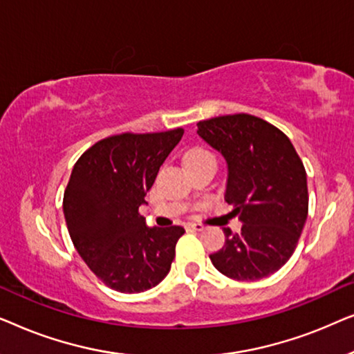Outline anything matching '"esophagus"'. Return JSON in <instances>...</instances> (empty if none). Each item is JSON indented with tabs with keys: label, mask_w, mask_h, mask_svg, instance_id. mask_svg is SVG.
<instances>
[{
	"label": "esophagus",
	"mask_w": 354,
	"mask_h": 354,
	"mask_svg": "<svg viewBox=\"0 0 354 354\" xmlns=\"http://www.w3.org/2000/svg\"><path fill=\"white\" fill-rule=\"evenodd\" d=\"M188 229L201 232V230H205V225H201V224H188Z\"/></svg>",
	"instance_id": "esophagus-1"
}]
</instances>
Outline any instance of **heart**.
<instances>
[{
  "label": "heart",
  "instance_id": "heart-1",
  "mask_svg": "<svg viewBox=\"0 0 354 354\" xmlns=\"http://www.w3.org/2000/svg\"><path fill=\"white\" fill-rule=\"evenodd\" d=\"M206 159H214V156L207 151L205 148H192L185 153V164H193V162H200V161H206Z\"/></svg>",
  "mask_w": 354,
  "mask_h": 354
}]
</instances>
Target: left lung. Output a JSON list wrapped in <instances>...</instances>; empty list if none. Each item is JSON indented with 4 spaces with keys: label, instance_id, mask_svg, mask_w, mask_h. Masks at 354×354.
<instances>
[{
    "label": "left lung",
    "instance_id": "1",
    "mask_svg": "<svg viewBox=\"0 0 354 354\" xmlns=\"http://www.w3.org/2000/svg\"><path fill=\"white\" fill-rule=\"evenodd\" d=\"M198 135L224 154L229 166L225 201L243 222L224 229L225 245L209 254L221 274L259 280L292 258L308 217V183L301 158L282 130L251 114L198 122Z\"/></svg>",
    "mask_w": 354,
    "mask_h": 354
}]
</instances>
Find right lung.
Here are the masks:
<instances>
[{
	"mask_svg": "<svg viewBox=\"0 0 354 354\" xmlns=\"http://www.w3.org/2000/svg\"><path fill=\"white\" fill-rule=\"evenodd\" d=\"M183 129L118 133L77 159L64 190L66 224L91 272L120 293H140L171 270L178 225L147 227L140 206Z\"/></svg>",
	"mask_w": 354,
	"mask_h": 354,
	"instance_id": "obj_1",
	"label": "right lung"
}]
</instances>
